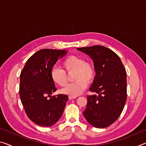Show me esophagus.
I'll list each match as a JSON object with an SVG mask.
<instances>
[{
    "label": "esophagus",
    "mask_w": 146,
    "mask_h": 146,
    "mask_svg": "<svg viewBox=\"0 0 146 146\" xmlns=\"http://www.w3.org/2000/svg\"><path fill=\"white\" fill-rule=\"evenodd\" d=\"M68 98L70 100H73V99H75V98H76L75 97H72V96H69Z\"/></svg>",
    "instance_id": "obj_1"
}]
</instances>
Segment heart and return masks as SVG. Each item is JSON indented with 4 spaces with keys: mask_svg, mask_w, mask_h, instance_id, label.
<instances>
[{
    "mask_svg": "<svg viewBox=\"0 0 146 146\" xmlns=\"http://www.w3.org/2000/svg\"><path fill=\"white\" fill-rule=\"evenodd\" d=\"M62 66L68 74L73 73L75 82L68 84L62 90V93L72 97L80 95L87 87V83L93 82L95 76V70L93 64L86 61L81 56H68L62 61ZM51 78L55 84L64 87L68 83V75L61 69L53 68L51 70Z\"/></svg>",
    "mask_w": 146,
    "mask_h": 146,
    "instance_id": "b5f03b06",
    "label": "heart"
}]
</instances>
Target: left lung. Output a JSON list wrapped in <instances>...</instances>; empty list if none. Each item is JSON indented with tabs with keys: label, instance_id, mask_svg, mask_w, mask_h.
<instances>
[{
	"label": "left lung",
	"instance_id": "left-lung-1",
	"mask_svg": "<svg viewBox=\"0 0 146 146\" xmlns=\"http://www.w3.org/2000/svg\"><path fill=\"white\" fill-rule=\"evenodd\" d=\"M92 58L96 75L90 88L83 115L93 127L104 128L115 122L127 99V74L120 58L102 46L77 48Z\"/></svg>",
	"mask_w": 146,
	"mask_h": 146
}]
</instances>
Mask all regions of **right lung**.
I'll use <instances>...</instances> for the list:
<instances>
[{"label":"right lung","instance_id":"obj_1","mask_svg":"<svg viewBox=\"0 0 146 146\" xmlns=\"http://www.w3.org/2000/svg\"><path fill=\"white\" fill-rule=\"evenodd\" d=\"M66 50L42 49L28 60L20 75L19 94L26 115L40 126L50 127L60 119L68 97L59 94L51 78L53 66L67 53ZM50 97V98H49Z\"/></svg>","mask_w":146,"mask_h":146}]
</instances>
